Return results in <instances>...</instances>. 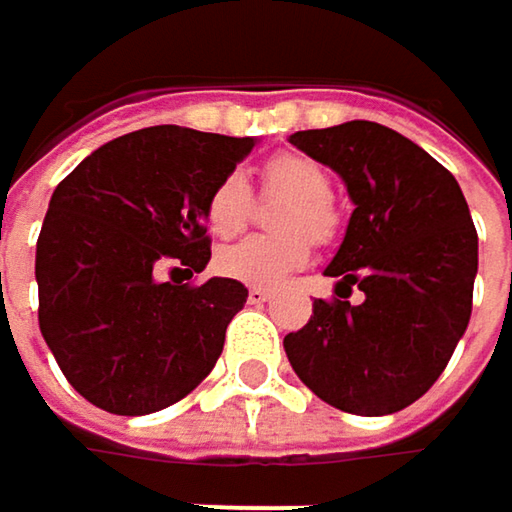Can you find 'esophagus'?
Segmentation results:
<instances>
[{
	"label": "esophagus",
	"instance_id": "34e87169",
	"mask_svg": "<svg viewBox=\"0 0 512 512\" xmlns=\"http://www.w3.org/2000/svg\"><path fill=\"white\" fill-rule=\"evenodd\" d=\"M272 299V290L269 287H252L249 290V302L252 305H263V302H269Z\"/></svg>",
	"mask_w": 512,
	"mask_h": 512
}]
</instances>
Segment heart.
<instances>
[{
  "label": "heart",
  "mask_w": 512,
  "mask_h": 512,
  "mask_svg": "<svg viewBox=\"0 0 512 512\" xmlns=\"http://www.w3.org/2000/svg\"><path fill=\"white\" fill-rule=\"evenodd\" d=\"M263 192L266 195H284L290 204H284L278 216V231L284 237H249L216 257V269L234 281L252 284V287H275L290 272H296L308 255V240L329 243L338 228L335 207L329 201L332 180L329 171L305 154H275L269 156L260 168ZM252 216V189L240 174H225L207 195L204 219L210 234L228 240L237 237Z\"/></svg>",
  "instance_id": "obj_1"
}]
</instances>
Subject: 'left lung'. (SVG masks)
<instances>
[{"label":"left lung","mask_w":512,"mask_h":512,"mask_svg":"<svg viewBox=\"0 0 512 512\" xmlns=\"http://www.w3.org/2000/svg\"><path fill=\"white\" fill-rule=\"evenodd\" d=\"M290 142L335 168L356 204L326 266L335 293L284 338L296 376L329 406L391 415L442 376L471 317L477 231L454 174L406 136L347 121L293 133Z\"/></svg>","instance_id":"8db88e82"}]
</instances>
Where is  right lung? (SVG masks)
I'll use <instances>...</instances> for the list:
<instances>
[{"label":"right lung","instance_id":"1","mask_svg":"<svg viewBox=\"0 0 512 512\" xmlns=\"http://www.w3.org/2000/svg\"><path fill=\"white\" fill-rule=\"evenodd\" d=\"M252 148L255 139L145 127L55 186L35 257L38 323L88 403L151 415L213 370L249 290L234 278H174L207 266V195Z\"/></svg>","mask_w":512,"mask_h":512}]
</instances>
